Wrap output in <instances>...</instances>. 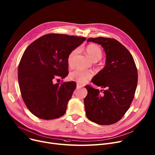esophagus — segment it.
<instances>
[{"instance_id": "34e87169", "label": "esophagus", "mask_w": 155, "mask_h": 155, "mask_svg": "<svg viewBox=\"0 0 155 155\" xmlns=\"http://www.w3.org/2000/svg\"><path fill=\"white\" fill-rule=\"evenodd\" d=\"M81 87H83V85H80V84H78L77 85V89H79V88H81Z\"/></svg>"}]
</instances>
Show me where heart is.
I'll use <instances>...</instances> for the list:
<instances>
[{
    "mask_svg": "<svg viewBox=\"0 0 155 155\" xmlns=\"http://www.w3.org/2000/svg\"><path fill=\"white\" fill-rule=\"evenodd\" d=\"M88 55L94 61L100 60L103 56V51L100 46L97 44H90L85 48ZM78 50L75 49L72 50L67 57V64L69 66L73 65V60L77 54ZM93 74L90 71L82 70L77 68L71 71L69 74V78L71 80L78 82L79 84H85L91 78Z\"/></svg>",
    "mask_w": 155,
    "mask_h": 155,
    "instance_id": "heart-1",
    "label": "heart"
}]
</instances>
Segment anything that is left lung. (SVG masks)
<instances>
[{"label":"left lung","mask_w":155,"mask_h":155,"mask_svg":"<svg viewBox=\"0 0 155 155\" xmlns=\"http://www.w3.org/2000/svg\"><path fill=\"white\" fill-rule=\"evenodd\" d=\"M87 42L101 45L106 53L105 67L91 82L105 88L99 90L86 85L84 99L87 118L101 125L115 123L124 116L135 97L138 71L128 50L118 40L105 37L89 38Z\"/></svg>","instance_id":"8db88e82"}]
</instances>
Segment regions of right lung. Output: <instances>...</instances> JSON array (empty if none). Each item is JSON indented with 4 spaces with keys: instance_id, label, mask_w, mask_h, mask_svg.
<instances>
[{
    "instance_id": "obj_1",
    "label": "right lung",
    "mask_w": 155,
    "mask_h": 155,
    "mask_svg": "<svg viewBox=\"0 0 155 155\" xmlns=\"http://www.w3.org/2000/svg\"><path fill=\"white\" fill-rule=\"evenodd\" d=\"M85 37L48 34L30 44L18 68L21 96L29 111L43 120L63 116L76 88L75 81L54 84L55 78L68 74L67 57Z\"/></svg>"
}]
</instances>
